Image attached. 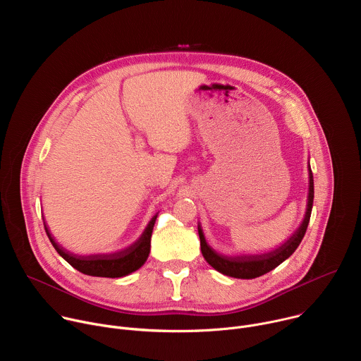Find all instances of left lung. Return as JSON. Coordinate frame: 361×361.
Returning a JSON list of instances; mask_svg holds the SVG:
<instances>
[{
  "instance_id": "8db88e82",
  "label": "left lung",
  "mask_w": 361,
  "mask_h": 361,
  "mask_svg": "<svg viewBox=\"0 0 361 361\" xmlns=\"http://www.w3.org/2000/svg\"><path fill=\"white\" fill-rule=\"evenodd\" d=\"M313 200H314V180L313 173L310 169V163H308V194H307V205L305 213L301 224L298 228L277 248H273L267 252L260 254H237V255H228L216 251L204 237L201 224L198 223V235H200V245L201 252L204 255L205 262H207L214 270L219 273L234 277V279H255L260 277L271 270H274L277 266H280L283 262H286L288 257L297 250L300 245L308 221H310L312 209H313Z\"/></svg>"
}]
</instances>
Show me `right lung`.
Instances as JSON below:
<instances>
[{"mask_svg":"<svg viewBox=\"0 0 361 361\" xmlns=\"http://www.w3.org/2000/svg\"><path fill=\"white\" fill-rule=\"evenodd\" d=\"M159 213L154 216L149 223L147 224L142 234L138 237L137 241H134L127 248H123L116 252H106V254H74L73 251H68L66 247L59 244L51 234L45 219L44 220V228L45 233L54 245L57 252L63 257V259L73 266L75 270H78L82 274L92 276V277H107V279H120L126 277L134 271H137L148 259L149 247H151V234L154 224H156Z\"/></svg>","mask_w":361,"mask_h":361,"instance_id":"add662e5","label":"right lung"}]
</instances>
